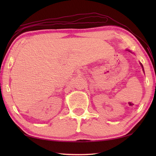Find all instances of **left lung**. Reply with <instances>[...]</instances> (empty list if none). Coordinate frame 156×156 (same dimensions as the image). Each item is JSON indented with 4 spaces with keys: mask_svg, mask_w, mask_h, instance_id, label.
Wrapping results in <instances>:
<instances>
[{
    "mask_svg": "<svg viewBox=\"0 0 156 156\" xmlns=\"http://www.w3.org/2000/svg\"><path fill=\"white\" fill-rule=\"evenodd\" d=\"M141 67H142V68H143V69H144V67H143V65H142V64H141Z\"/></svg>",
    "mask_w": 156,
    "mask_h": 156,
    "instance_id": "1",
    "label": "left lung"
}]
</instances>
